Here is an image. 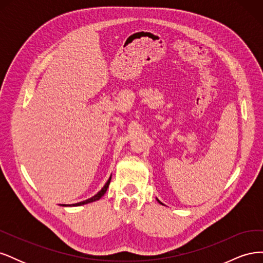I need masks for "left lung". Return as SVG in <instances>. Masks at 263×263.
Here are the masks:
<instances>
[{"label": "left lung", "instance_id": "8db88e82", "mask_svg": "<svg viewBox=\"0 0 263 263\" xmlns=\"http://www.w3.org/2000/svg\"><path fill=\"white\" fill-rule=\"evenodd\" d=\"M157 201H158V203H160V204H162V203H161L160 201H159V200H158V198H157Z\"/></svg>", "mask_w": 263, "mask_h": 263}]
</instances>
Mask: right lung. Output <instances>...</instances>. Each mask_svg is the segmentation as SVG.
Segmentation results:
<instances>
[{"label":"right lung","instance_id":"1","mask_svg":"<svg viewBox=\"0 0 263 263\" xmlns=\"http://www.w3.org/2000/svg\"><path fill=\"white\" fill-rule=\"evenodd\" d=\"M110 178H112V176L109 177V179H108V180H107V182L105 183V185L101 189V191H99V192H98L97 194H95L94 196H92L91 198H87V200H85V201L79 202V203H76V204H60V205H61V206H65V208H67V206H70V208H71V206H81V205L89 204V203H92V202H95V201H99L100 198L106 193L107 187H108L109 183H110Z\"/></svg>","mask_w":263,"mask_h":263}]
</instances>
